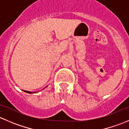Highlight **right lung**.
Returning <instances> with one entry per match:
<instances>
[{"mask_svg":"<svg viewBox=\"0 0 129 129\" xmlns=\"http://www.w3.org/2000/svg\"><path fill=\"white\" fill-rule=\"evenodd\" d=\"M23 91H24L25 92H26V93H36V92H29V91H27V90H23Z\"/></svg>","mask_w":129,"mask_h":129,"instance_id":"right-lung-1","label":"right lung"}]
</instances>
